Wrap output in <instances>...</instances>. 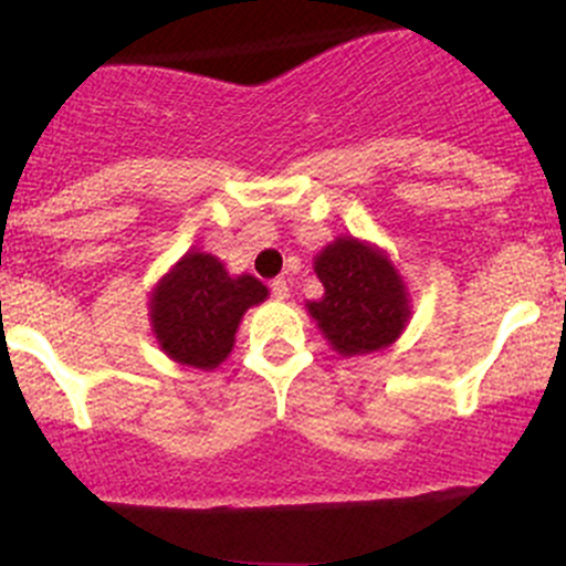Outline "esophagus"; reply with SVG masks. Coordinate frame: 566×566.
<instances>
[{
	"instance_id": "esophagus-1",
	"label": "esophagus",
	"mask_w": 566,
	"mask_h": 566,
	"mask_svg": "<svg viewBox=\"0 0 566 566\" xmlns=\"http://www.w3.org/2000/svg\"><path fill=\"white\" fill-rule=\"evenodd\" d=\"M272 296H275V300H289V283L283 281V277H277V281H272Z\"/></svg>"
}]
</instances>
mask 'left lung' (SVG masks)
<instances>
[{"label": "left lung", "mask_w": 566, "mask_h": 566, "mask_svg": "<svg viewBox=\"0 0 566 566\" xmlns=\"http://www.w3.org/2000/svg\"><path fill=\"white\" fill-rule=\"evenodd\" d=\"M324 296L307 302L322 335L340 357L387 348L411 316L403 277L384 250L354 237H337L316 255Z\"/></svg>", "instance_id": "left-lung-1"}]
</instances>
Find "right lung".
I'll return each mask as SVG.
<instances>
[{
	"mask_svg": "<svg viewBox=\"0 0 566 566\" xmlns=\"http://www.w3.org/2000/svg\"><path fill=\"white\" fill-rule=\"evenodd\" d=\"M266 300L253 275L231 277L220 259L188 250L149 296V318L163 352L179 365L212 370L234 348L244 311Z\"/></svg>",
	"mask_w": 566,
	"mask_h": 566,
	"instance_id": "1",
	"label": "right lung"
}]
</instances>
